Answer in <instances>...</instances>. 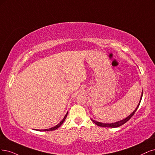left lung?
Segmentation results:
<instances>
[{
    "label": "left lung",
    "instance_id": "8db88e82",
    "mask_svg": "<svg viewBox=\"0 0 155 155\" xmlns=\"http://www.w3.org/2000/svg\"><path fill=\"white\" fill-rule=\"evenodd\" d=\"M142 95H143V91H142V92L140 100L139 101V105H137V108H135V110L132 113H131L130 115H129L128 117H127L125 119L121 120V121H119L114 123H103L96 121H94V120H93V119H91V120H92V121L94 122L96 125H98V126H99V127H108V128H116V127H120V126L124 124V123H127L128 121H129L130 119L134 115L135 112L137 110V108H138V107H139V105L140 104V101H141V100H142Z\"/></svg>",
    "mask_w": 155,
    "mask_h": 155
}]
</instances>
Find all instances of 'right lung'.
Here are the masks:
<instances>
[{
  "label": "right lung",
  "instance_id": "right-lung-1",
  "mask_svg": "<svg viewBox=\"0 0 155 155\" xmlns=\"http://www.w3.org/2000/svg\"><path fill=\"white\" fill-rule=\"evenodd\" d=\"M68 112L66 113V114L65 115V116H64V117L63 118V119L62 120V121L58 124H57L56 126H55V127H52V128H48V129H45V130H38V131H53V130H56V129H57L60 126H61V124L64 123V121H65V119H66V117H67V116H68Z\"/></svg>",
  "mask_w": 155,
  "mask_h": 155
}]
</instances>
